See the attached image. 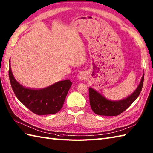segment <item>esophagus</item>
I'll return each instance as SVG.
<instances>
[{
    "instance_id": "obj_1",
    "label": "esophagus",
    "mask_w": 153,
    "mask_h": 153,
    "mask_svg": "<svg viewBox=\"0 0 153 153\" xmlns=\"http://www.w3.org/2000/svg\"><path fill=\"white\" fill-rule=\"evenodd\" d=\"M77 77H78V79L81 81L84 80L86 79V74H85V73H84L83 72H81L78 74Z\"/></svg>"
}]
</instances>
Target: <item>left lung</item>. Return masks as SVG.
<instances>
[{"label":"left lung","instance_id":"1","mask_svg":"<svg viewBox=\"0 0 153 153\" xmlns=\"http://www.w3.org/2000/svg\"><path fill=\"white\" fill-rule=\"evenodd\" d=\"M144 80V74L141 77L140 83L134 93L126 98L118 101H112L105 98L92 88H88L89 101L92 110L98 115L116 116L128 108L140 95Z\"/></svg>","mask_w":153,"mask_h":153}]
</instances>
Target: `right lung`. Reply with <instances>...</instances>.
Returning <instances> with one entry per match:
<instances>
[{"label":"right lung","instance_id":"right-lung-1","mask_svg":"<svg viewBox=\"0 0 153 153\" xmlns=\"http://www.w3.org/2000/svg\"><path fill=\"white\" fill-rule=\"evenodd\" d=\"M9 78L16 97L32 112L38 115L55 114L62 108L72 83L70 80L58 81L41 89L24 87L14 78L9 60Z\"/></svg>","mask_w":153,"mask_h":153}]
</instances>
